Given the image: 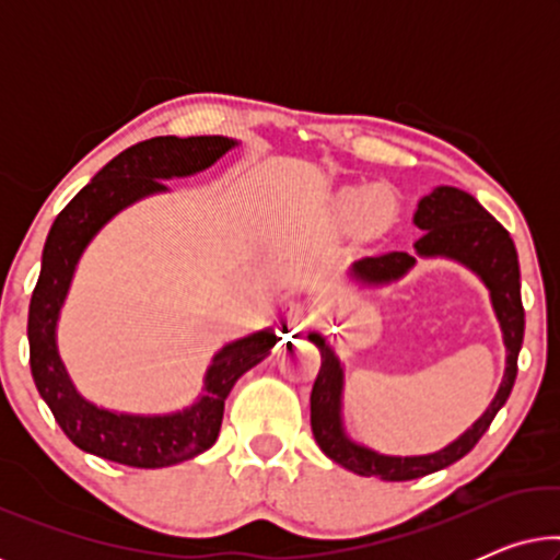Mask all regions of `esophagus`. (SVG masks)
<instances>
[{
	"label": "esophagus",
	"mask_w": 560,
	"mask_h": 560,
	"mask_svg": "<svg viewBox=\"0 0 560 560\" xmlns=\"http://www.w3.org/2000/svg\"><path fill=\"white\" fill-rule=\"evenodd\" d=\"M303 313H305L303 303H288L285 305V320L290 326H298V320L303 318Z\"/></svg>",
	"instance_id": "obj_1"
}]
</instances>
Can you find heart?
<instances>
[{
  "label": "heart",
  "mask_w": 560,
  "mask_h": 560,
  "mask_svg": "<svg viewBox=\"0 0 560 560\" xmlns=\"http://www.w3.org/2000/svg\"><path fill=\"white\" fill-rule=\"evenodd\" d=\"M351 201L364 203V211H366V217H370V219H382L387 213L385 198H382V194H377V190H370V194H354Z\"/></svg>",
  "instance_id": "b5f03b06"
}]
</instances>
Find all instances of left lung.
<instances>
[{
    "instance_id": "left-lung-1",
    "label": "left lung",
    "mask_w": 560,
    "mask_h": 560,
    "mask_svg": "<svg viewBox=\"0 0 560 560\" xmlns=\"http://www.w3.org/2000/svg\"><path fill=\"white\" fill-rule=\"evenodd\" d=\"M412 224L420 232L412 252H377V255L359 257L347 267V282L357 288H382L387 282L400 280L412 270L416 259H451L464 265L489 290V301L504 341V377L500 389L489 402V408L458 435L448 446L431 454L389 456L380 454L347 433L343 425V364L336 357L331 343L318 331H311L308 339L320 349V372L313 382L311 393V428L316 443L328 458L341 464L343 469L359 477H380L385 481H408L425 477L439 469H446L458 458L469 454L477 441L487 433L497 412L512 393L517 377V354L523 349L525 311L520 298V265L517 249L512 244L508 229L485 211L477 198L454 186H435L431 194L418 201L412 213Z\"/></svg>"
}]
</instances>
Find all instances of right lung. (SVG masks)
<instances>
[{
  "label": "right lung",
  "instance_id": "obj_1",
  "mask_svg": "<svg viewBox=\"0 0 560 560\" xmlns=\"http://www.w3.org/2000/svg\"><path fill=\"white\" fill-rule=\"evenodd\" d=\"M234 148L240 140L219 135L137 142L106 163L52 221L30 301V370L58 425L86 454L137 469H163L203 454L219 439L224 402L236 380L267 359L278 341L272 328H262L224 343L203 374L198 400L173 412H119L91 402L75 389L58 351L60 311L94 236L132 203L167 194L163 180L209 171Z\"/></svg>",
  "mask_w": 560,
  "mask_h": 560
}]
</instances>
